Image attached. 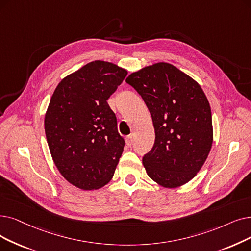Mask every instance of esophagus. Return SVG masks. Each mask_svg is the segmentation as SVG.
Wrapping results in <instances>:
<instances>
[{"mask_svg":"<svg viewBox=\"0 0 251 251\" xmlns=\"http://www.w3.org/2000/svg\"><path fill=\"white\" fill-rule=\"evenodd\" d=\"M126 144L129 147H131L133 145V135L132 134H130L126 137Z\"/></svg>","mask_w":251,"mask_h":251,"instance_id":"34e87169","label":"esophagus"}]
</instances>
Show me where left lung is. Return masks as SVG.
I'll return each mask as SVG.
<instances>
[{
    "mask_svg": "<svg viewBox=\"0 0 251 251\" xmlns=\"http://www.w3.org/2000/svg\"><path fill=\"white\" fill-rule=\"evenodd\" d=\"M155 128V144L143 158L148 176L178 188L202 168L213 141L211 110L201 86L174 65L157 62L130 74Z\"/></svg>",
    "mask_w": 251,
    "mask_h": 251,
    "instance_id": "obj_1",
    "label": "left lung"
}]
</instances>
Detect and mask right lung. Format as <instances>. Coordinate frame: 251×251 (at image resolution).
<instances>
[{
  "label": "right lung",
  "instance_id": "1",
  "mask_svg": "<svg viewBox=\"0 0 251 251\" xmlns=\"http://www.w3.org/2000/svg\"><path fill=\"white\" fill-rule=\"evenodd\" d=\"M128 72L95 60L63 78L45 115V133L54 164L73 186L102 188L114 176L125 146L106 100Z\"/></svg>",
  "mask_w": 251,
  "mask_h": 251
}]
</instances>
